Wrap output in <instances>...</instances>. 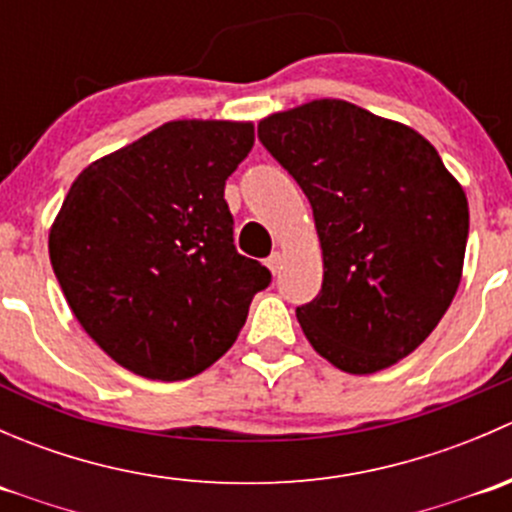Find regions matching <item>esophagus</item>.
<instances>
[{"label":"esophagus","mask_w":512,"mask_h":512,"mask_svg":"<svg viewBox=\"0 0 512 512\" xmlns=\"http://www.w3.org/2000/svg\"><path fill=\"white\" fill-rule=\"evenodd\" d=\"M265 265L270 267L272 275H277V272H280V267H282V255H280V252H272V255L265 260Z\"/></svg>","instance_id":"1"}]
</instances>
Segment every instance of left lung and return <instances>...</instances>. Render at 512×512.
<instances>
[{
    "instance_id": "left-lung-1",
    "label": "left lung",
    "mask_w": 512,
    "mask_h": 512,
    "mask_svg": "<svg viewBox=\"0 0 512 512\" xmlns=\"http://www.w3.org/2000/svg\"><path fill=\"white\" fill-rule=\"evenodd\" d=\"M314 213L322 289L297 307L309 344L349 374L409 356L456 297L468 200L414 128L322 98L257 126Z\"/></svg>"
}]
</instances>
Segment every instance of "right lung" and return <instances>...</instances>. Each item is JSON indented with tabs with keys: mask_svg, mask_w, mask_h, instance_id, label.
<instances>
[{
	"mask_svg": "<svg viewBox=\"0 0 512 512\" xmlns=\"http://www.w3.org/2000/svg\"><path fill=\"white\" fill-rule=\"evenodd\" d=\"M252 123L170 121L71 185L49 257L71 312L113 361L183 381L235 344L270 270L240 255L225 180Z\"/></svg>",
	"mask_w": 512,
	"mask_h": 512,
	"instance_id": "right-lung-1",
	"label": "right lung"
}]
</instances>
